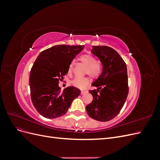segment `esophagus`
<instances>
[{
  "label": "esophagus",
  "instance_id": "obj_1",
  "mask_svg": "<svg viewBox=\"0 0 160 160\" xmlns=\"http://www.w3.org/2000/svg\"><path fill=\"white\" fill-rule=\"evenodd\" d=\"M87 92H88V91H86V90H82L81 94V95H83V94H85V93H87Z\"/></svg>",
  "mask_w": 160,
  "mask_h": 160
}]
</instances>
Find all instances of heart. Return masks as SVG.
Listing matches in <instances>:
<instances>
[{
    "mask_svg": "<svg viewBox=\"0 0 160 160\" xmlns=\"http://www.w3.org/2000/svg\"><path fill=\"white\" fill-rule=\"evenodd\" d=\"M79 61L85 65V73L89 75L93 78H98L102 72V65L98 61L96 58L90 54H85L80 56ZM73 69V62H71L67 69V73L71 75ZM89 83V79L88 77H75L70 83L77 88L84 89Z\"/></svg>",
    "mask_w": 160,
    "mask_h": 160,
    "instance_id": "heart-1",
    "label": "heart"
}]
</instances>
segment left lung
Wrapping results in <instances>:
<instances>
[{
	"instance_id": "8db88e82",
	"label": "left lung",
	"mask_w": 160,
	"mask_h": 160,
	"mask_svg": "<svg viewBox=\"0 0 160 160\" xmlns=\"http://www.w3.org/2000/svg\"><path fill=\"white\" fill-rule=\"evenodd\" d=\"M91 52L98 57L103 71L90 90L92 102L86 106L89 117L99 122H108L120 112L129 93L127 65L119 53L108 46H93Z\"/></svg>"
}]
</instances>
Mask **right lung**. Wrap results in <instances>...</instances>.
Returning a JSON list of instances; mask_svg holds the SVG:
<instances>
[{
	"mask_svg": "<svg viewBox=\"0 0 160 160\" xmlns=\"http://www.w3.org/2000/svg\"><path fill=\"white\" fill-rule=\"evenodd\" d=\"M83 48L81 45L53 46L42 51L34 62L29 77L31 100L44 118L55 119L64 115L72 101L80 95L81 91L73 86L61 91L59 83Z\"/></svg>",
	"mask_w": 160,
	"mask_h": 160,
	"instance_id": "right-lung-1",
	"label": "right lung"
}]
</instances>
